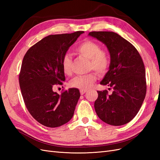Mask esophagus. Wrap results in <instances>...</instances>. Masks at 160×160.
Returning a JSON list of instances; mask_svg holds the SVG:
<instances>
[{
  "label": "esophagus",
  "mask_w": 160,
  "mask_h": 160,
  "mask_svg": "<svg viewBox=\"0 0 160 160\" xmlns=\"http://www.w3.org/2000/svg\"><path fill=\"white\" fill-rule=\"evenodd\" d=\"M87 92V90H85V89H81L80 90V93H81V95H83V94H85V93Z\"/></svg>",
  "instance_id": "esophagus-1"
}]
</instances>
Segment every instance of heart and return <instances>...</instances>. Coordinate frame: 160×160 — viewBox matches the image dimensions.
<instances>
[{
  "label": "heart",
  "instance_id": "heart-1",
  "mask_svg": "<svg viewBox=\"0 0 160 160\" xmlns=\"http://www.w3.org/2000/svg\"><path fill=\"white\" fill-rule=\"evenodd\" d=\"M75 51L81 56L90 60L89 69H95L99 73H105L109 69L111 64V57L109 52L101 50V47L98 42L88 40L81 42L75 49ZM72 61L69 55H65L62 60V70L67 75H69L72 70ZM97 79L96 73H91L77 76L72 79L69 83L72 88L81 89L90 88Z\"/></svg>",
  "mask_w": 160,
  "mask_h": 160
}]
</instances>
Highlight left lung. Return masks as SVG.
I'll list each match as a JSON object with an SVG mask.
<instances>
[{
	"instance_id": "1",
	"label": "left lung",
	"mask_w": 160,
	"mask_h": 160,
	"mask_svg": "<svg viewBox=\"0 0 160 160\" xmlns=\"http://www.w3.org/2000/svg\"><path fill=\"white\" fill-rule=\"evenodd\" d=\"M107 46L111 64L101 85L112 88L108 91H98L94 103L97 115L109 125L119 126L129 123L138 113L146 94V70L135 47L118 34L110 31L90 32Z\"/></svg>"
}]
</instances>
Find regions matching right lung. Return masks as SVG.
I'll use <instances>...</instances> for the list:
<instances>
[{
	"label": "right lung",
	"instance_id": "right-lung-1",
	"mask_svg": "<svg viewBox=\"0 0 160 160\" xmlns=\"http://www.w3.org/2000/svg\"><path fill=\"white\" fill-rule=\"evenodd\" d=\"M83 32L49 35L32 46L24 56L19 74L24 102L32 118L46 127L61 126L73 116L79 90L70 88L59 95L53 88L65 81L62 58Z\"/></svg>",
	"mask_w": 160,
	"mask_h": 160
}]
</instances>
